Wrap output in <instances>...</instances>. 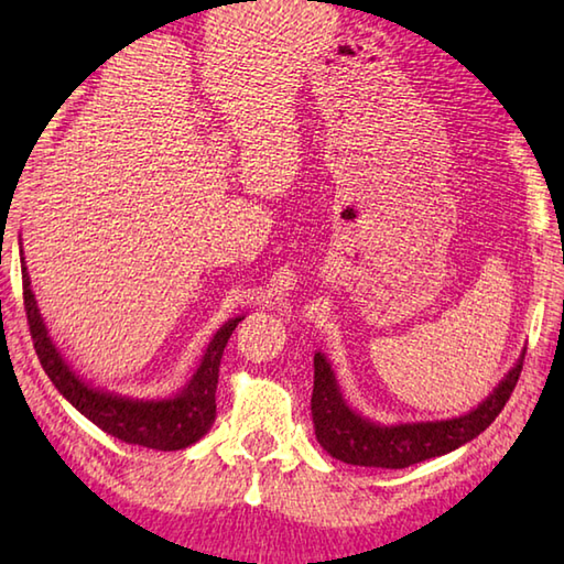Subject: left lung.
<instances>
[{
    "label": "left lung",
    "instance_id": "1",
    "mask_svg": "<svg viewBox=\"0 0 564 564\" xmlns=\"http://www.w3.org/2000/svg\"><path fill=\"white\" fill-rule=\"evenodd\" d=\"M523 368V356L517 361L495 392L463 416L443 422L414 424H378L354 412L346 404L325 354H315V388H313V422L319 446L332 458L366 467H410L436 455H446L463 443L480 436L505 410Z\"/></svg>",
    "mask_w": 564,
    "mask_h": 564
}]
</instances>
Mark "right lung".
<instances>
[{"label":"right lung","mask_w":564,"mask_h":564,"mask_svg":"<svg viewBox=\"0 0 564 564\" xmlns=\"http://www.w3.org/2000/svg\"><path fill=\"white\" fill-rule=\"evenodd\" d=\"M21 281H23V307H26L29 329L33 339V349L41 358V366L53 380L57 392L82 412L89 422L97 424L106 434L121 438L135 446H145L154 451H182L188 448L208 434L215 422V390H218L220 358L232 337L235 327L245 317L227 319L215 332L206 354L200 358V366L186 388L166 400H133L126 394L106 392L91 388L84 382L69 364L59 356L57 346L47 334L45 322L39 313V303L31 291V279L26 263L21 259Z\"/></svg>","instance_id":"1"}]
</instances>
